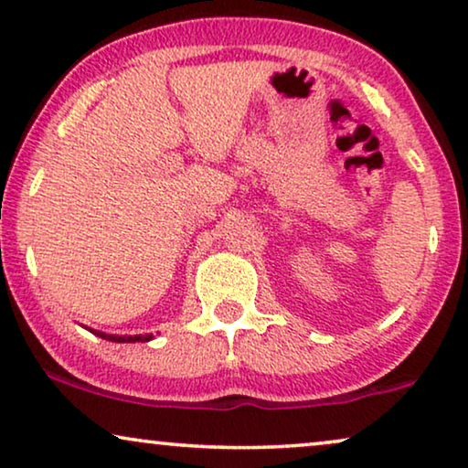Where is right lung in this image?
Returning <instances> with one entry per match:
<instances>
[{"label": "right lung", "mask_w": 468, "mask_h": 468, "mask_svg": "<svg viewBox=\"0 0 468 468\" xmlns=\"http://www.w3.org/2000/svg\"><path fill=\"white\" fill-rule=\"evenodd\" d=\"M95 336L100 338H106V341H112V343H146L151 341L153 335H133V336H119V335H106V332H98V330H91Z\"/></svg>", "instance_id": "obj_1"}]
</instances>
